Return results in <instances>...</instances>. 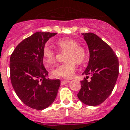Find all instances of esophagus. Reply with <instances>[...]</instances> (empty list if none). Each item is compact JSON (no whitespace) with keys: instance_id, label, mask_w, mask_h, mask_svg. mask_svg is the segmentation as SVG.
Wrapping results in <instances>:
<instances>
[{"instance_id":"34e87169","label":"esophagus","mask_w":130,"mask_h":130,"mask_svg":"<svg viewBox=\"0 0 130 130\" xmlns=\"http://www.w3.org/2000/svg\"><path fill=\"white\" fill-rule=\"evenodd\" d=\"M69 83V80H61V84L62 85H65V84H67V83Z\"/></svg>"}]
</instances>
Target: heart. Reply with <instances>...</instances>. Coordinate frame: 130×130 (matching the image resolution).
I'll list each match as a JSON object with an SVG mask.
<instances>
[{
  "label": "heart",
  "mask_w": 130,
  "mask_h": 130,
  "mask_svg": "<svg viewBox=\"0 0 130 130\" xmlns=\"http://www.w3.org/2000/svg\"><path fill=\"white\" fill-rule=\"evenodd\" d=\"M56 44L61 51H66L64 55L65 61L52 69V76L54 78H72L75 73L76 64H81L86 60L87 51L85 47L78 44V42L72 38L60 39ZM43 59L47 66L52 64L56 59V53L48 45L43 47Z\"/></svg>",
  "instance_id": "obj_1"
}]
</instances>
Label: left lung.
<instances>
[{"mask_svg":"<svg viewBox=\"0 0 130 130\" xmlns=\"http://www.w3.org/2000/svg\"><path fill=\"white\" fill-rule=\"evenodd\" d=\"M90 52L88 66L83 74L91 75L80 81L78 98L85 104L98 106L112 92L119 76L117 56L105 41L92 32L83 33Z\"/></svg>","mask_w":130,"mask_h":130,"instance_id":"1","label":"left lung"}]
</instances>
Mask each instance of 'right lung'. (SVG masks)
<instances>
[{"label":"right lung","mask_w":130,"mask_h":130,"mask_svg":"<svg viewBox=\"0 0 130 130\" xmlns=\"http://www.w3.org/2000/svg\"><path fill=\"white\" fill-rule=\"evenodd\" d=\"M56 32H37L17 45L10 57V78L20 100L27 106L43 110L55 100L60 80L46 79L43 64L45 42Z\"/></svg>","instance_id":"obj_1"}]
</instances>
